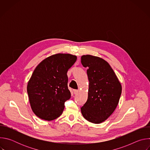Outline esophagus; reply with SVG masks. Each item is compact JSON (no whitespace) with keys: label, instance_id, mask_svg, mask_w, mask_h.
Segmentation results:
<instances>
[{"label":"esophagus","instance_id":"obj_1","mask_svg":"<svg viewBox=\"0 0 150 150\" xmlns=\"http://www.w3.org/2000/svg\"><path fill=\"white\" fill-rule=\"evenodd\" d=\"M78 90H74V94H78Z\"/></svg>","mask_w":150,"mask_h":150}]
</instances>
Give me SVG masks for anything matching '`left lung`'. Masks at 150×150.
Listing matches in <instances>:
<instances>
[{"label": "left lung", "instance_id": "8db88e82", "mask_svg": "<svg viewBox=\"0 0 150 150\" xmlns=\"http://www.w3.org/2000/svg\"><path fill=\"white\" fill-rule=\"evenodd\" d=\"M81 63L87 68L89 81L88 99L81 108L83 117L93 123L108 119L118 104L122 86L109 64L91 55L81 56Z\"/></svg>", "mask_w": 150, "mask_h": 150}]
</instances>
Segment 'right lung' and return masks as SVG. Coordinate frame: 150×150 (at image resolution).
Instances as JSON below:
<instances>
[{"label": "right lung", "mask_w": 150, "mask_h": 150, "mask_svg": "<svg viewBox=\"0 0 150 150\" xmlns=\"http://www.w3.org/2000/svg\"><path fill=\"white\" fill-rule=\"evenodd\" d=\"M76 56L58 53L42 60L34 69L27 85L31 109L41 119L52 120L59 117L65 103L71 97L67 72Z\"/></svg>", "instance_id": "obj_1"}]
</instances>
